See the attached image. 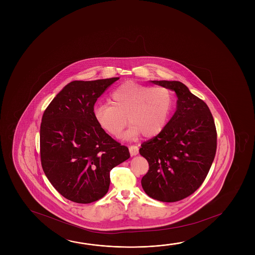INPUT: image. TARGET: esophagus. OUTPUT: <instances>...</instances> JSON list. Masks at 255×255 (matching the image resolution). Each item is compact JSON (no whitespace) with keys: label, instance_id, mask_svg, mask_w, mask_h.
<instances>
[{"label":"esophagus","instance_id":"obj_1","mask_svg":"<svg viewBox=\"0 0 255 255\" xmlns=\"http://www.w3.org/2000/svg\"><path fill=\"white\" fill-rule=\"evenodd\" d=\"M129 154L131 156L137 155L138 154V147L137 146H130L129 147Z\"/></svg>","mask_w":255,"mask_h":255}]
</instances>
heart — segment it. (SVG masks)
I'll list each match as a JSON object with an SVG mask.
<instances>
[{"instance_id": "heart-1", "label": "heart", "mask_w": 255, "mask_h": 255, "mask_svg": "<svg viewBox=\"0 0 255 255\" xmlns=\"http://www.w3.org/2000/svg\"><path fill=\"white\" fill-rule=\"evenodd\" d=\"M172 107V95L167 88L149 87L126 82L109 95V103H98L93 117L98 126L114 137L126 127V118L131 125L124 138H133L142 133L153 137L163 130Z\"/></svg>"}]
</instances>
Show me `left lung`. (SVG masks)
Instances as JSON below:
<instances>
[{
    "mask_svg": "<svg viewBox=\"0 0 255 255\" xmlns=\"http://www.w3.org/2000/svg\"><path fill=\"white\" fill-rule=\"evenodd\" d=\"M177 95V107L163 130L143 142L139 154L149 170L141 180L146 195L161 202H177L200 187L212 166L217 132L208 106L178 81H150Z\"/></svg>",
    "mask_w": 255,
    "mask_h": 255,
    "instance_id": "obj_1",
    "label": "left lung"
}]
</instances>
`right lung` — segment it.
<instances>
[{
    "instance_id": "obj_1",
    "label": "right lung",
    "mask_w": 255,
    "mask_h": 255,
    "mask_svg": "<svg viewBox=\"0 0 255 255\" xmlns=\"http://www.w3.org/2000/svg\"><path fill=\"white\" fill-rule=\"evenodd\" d=\"M118 79L73 81L42 116V169L56 190L75 203L90 204L103 197L110 171L129 157L128 147L106 133L93 117L98 98Z\"/></svg>"
}]
</instances>
